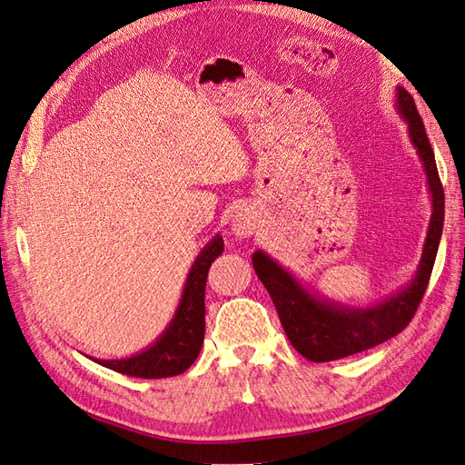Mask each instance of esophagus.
I'll use <instances>...</instances> for the list:
<instances>
[{"instance_id":"34e87169","label":"esophagus","mask_w":465,"mask_h":465,"mask_svg":"<svg viewBox=\"0 0 465 465\" xmlns=\"http://www.w3.org/2000/svg\"><path fill=\"white\" fill-rule=\"evenodd\" d=\"M254 228H257V223H254V218H252L247 211H242V213H237V214L233 216L232 232H233L237 237H249V235H252Z\"/></svg>"}]
</instances>
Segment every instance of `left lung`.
<instances>
[{
    "instance_id": "obj_1",
    "label": "left lung",
    "mask_w": 465,
    "mask_h": 465,
    "mask_svg": "<svg viewBox=\"0 0 465 465\" xmlns=\"http://www.w3.org/2000/svg\"><path fill=\"white\" fill-rule=\"evenodd\" d=\"M396 110L408 124L410 141L423 163L432 204L421 261L406 288L369 307L341 305L319 293H311L271 254L261 249L252 252V268L272 297L283 332L309 361H336L394 338L410 324L427 290L442 235L444 191L423 119L403 86H396Z\"/></svg>"
}]
</instances>
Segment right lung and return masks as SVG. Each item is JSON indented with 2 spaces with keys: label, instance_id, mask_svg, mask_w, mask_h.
Masks as SVG:
<instances>
[{
  "label": "right lung",
  "instance_id": "obj_1",
  "mask_svg": "<svg viewBox=\"0 0 465 465\" xmlns=\"http://www.w3.org/2000/svg\"><path fill=\"white\" fill-rule=\"evenodd\" d=\"M223 251V239L216 233L194 259L173 319L156 341L146 350L124 359H94L102 367L137 379L175 377L187 371L199 357L204 340V286L208 268Z\"/></svg>",
  "mask_w": 465,
  "mask_h": 465
}]
</instances>
